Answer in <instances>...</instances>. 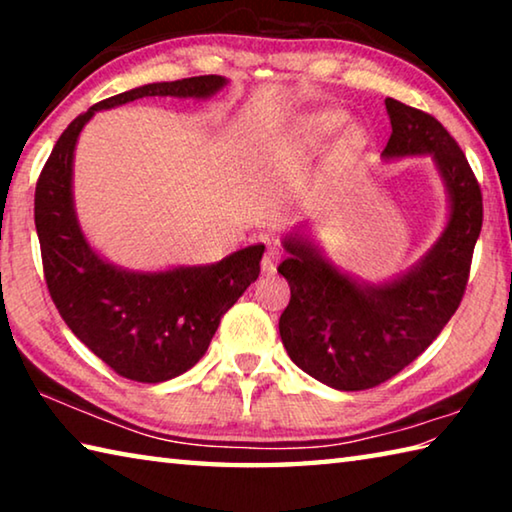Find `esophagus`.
Here are the masks:
<instances>
[{"mask_svg":"<svg viewBox=\"0 0 512 512\" xmlns=\"http://www.w3.org/2000/svg\"><path fill=\"white\" fill-rule=\"evenodd\" d=\"M280 259H282L280 250H277V248H268L264 259H262V271H264L266 275H273V273L277 271V264H280Z\"/></svg>","mask_w":512,"mask_h":512,"instance_id":"obj_1","label":"esophagus"}]
</instances>
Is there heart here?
Segmentation results:
<instances>
[{
    "label": "heart",
    "mask_w": 512,
    "mask_h": 512,
    "mask_svg": "<svg viewBox=\"0 0 512 512\" xmlns=\"http://www.w3.org/2000/svg\"><path fill=\"white\" fill-rule=\"evenodd\" d=\"M345 124V115L339 110H325L316 115L314 119L307 124V137L309 140H325L332 133L339 131V128Z\"/></svg>",
    "instance_id": "b5f03b06"
}]
</instances>
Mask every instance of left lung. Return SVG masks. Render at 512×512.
Instances as JSON below:
<instances>
[{
  "instance_id": "8db88e82",
  "label": "left lung",
  "mask_w": 512,
  "mask_h": 512,
  "mask_svg": "<svg viewBox=\"0 0 512 512\" xmlns=\"http://www.w3.org/2000/svg\"><path fill=\"white\" fill-rule=\"evenodd\" d=\"M393 133L384 158L431 155L449 194L447 228L411 271L384 284L341 273L300 235L277 266L291 287L280 336L291 361L336 391L384 384L429 348L463 300L483 223L479 180L436 117L386 99Z\"/></svg>"
}]
</instances>
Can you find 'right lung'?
<instances>
[{"label": "right lung", "mask_w": 512, "mask_h": 512, "mask_svg": "<svg viewBox=\"0 0 512 512\" xmlns=\"http://www.w3.org/2000/svg\"><path fill=\"white\" fill-rule=\"evenodd\" d=\"M228 83L207 74L149 83L115 94L76 117L58 137L36 185V230L49 296L67 327L119 377L160 384L207 352L221 318L259 277L264 246H248L207 266L158 273L117 268L97 255L74 212L76 140L97 110L144 97L207 99Z\"/></svg>", "instance_id": "obj_1"}]
</instances>
